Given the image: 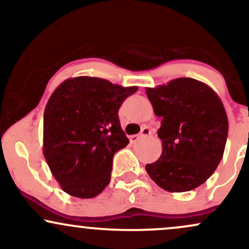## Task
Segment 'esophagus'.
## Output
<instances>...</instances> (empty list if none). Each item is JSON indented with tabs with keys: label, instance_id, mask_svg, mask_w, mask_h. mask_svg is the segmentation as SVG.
Returning <instances> with one entry per match:
<instances>
[{
	"label": "esophagus",
	"instance_id": "1",
	"mask_svg": "<svg viewBox=\"0 0 249 249\" xmlns=\"http://www.w3.org/2000/svg\"><path fill=\"white\" fill-rule=\"evenodd\" d=\"M150 134H151V128L147 127V126H145V127L142 128L141 133H139V134H133V136H130V142H136L137 139H138L139 137L150 136Z\"/></svg>",
	"mask_w": 249,
	"mask_h": 249
}]
</instances>
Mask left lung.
<instances>
[{
	"mask_svg": "<svg viewBox=\"0 0 249 249\" xmlns=\"http://www.w3.org/2000/svg\"><path fill=\"white\" fill-rule=\"evenodd\" d=\"M146 95L162 118L158 130L162 152L145 166L148 176L167 192L194 190L224 156L228 119L221 99L207 84L188 77L146 88Z\"/></svg>",
	"mask_w": 249,
	"mask_h": 249,
	"instance_id": "1",
	"label": "left lung"
}]
</instances>
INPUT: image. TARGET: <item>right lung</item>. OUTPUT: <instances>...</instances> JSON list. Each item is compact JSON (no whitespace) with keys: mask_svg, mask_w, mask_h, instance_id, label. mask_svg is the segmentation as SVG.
<instances>
[{"mask_svg":"<svg viewBox=\"0 0 249 249\" xmlns=\"http://www.w3.org/2000/svg\"><path fill=\"white\" fill-rule=\"evenodd\" d=\"M137 90L79 76L53 91L44 110L43 154L64 192L90 199L107 186L113 156L128 144L118 110Z\"/></svg>","mask_w":249,"mask_h":249,"instance_id":"1","label":"right lung"}]
</instances>
